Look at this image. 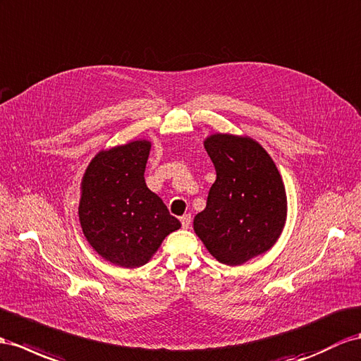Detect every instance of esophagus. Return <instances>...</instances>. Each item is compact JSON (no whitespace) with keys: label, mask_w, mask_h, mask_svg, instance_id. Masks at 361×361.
<instances>
[{"label":"esophagus","mask_w":361,"mask_h":361,"mask_svg":"<svg viewBox=\"0 0 361 361\" xmlns=\"http://www.w3.org/2000/svg\"><path fill=\"white\" fill-rule=\"evenodd\" d=\"M180 221H181V227H183V228H189L192 216H190L189 214H186V215H183V216L180 218Z\"/></svg>","instance_id":"1"}]
</instances>
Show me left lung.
Instances as JSON below:
<instances>
[{
  "mask_svg": "<svg viewBox=\"0 0 361 361\" xmlns=\"http://www.w3.org/2000/svg\"><path fill=\"white\" fill-rule=\"evenodd\" d=\"M204 147L216 180L193 230L215 259L241 265L270 250L282 233L286 195L281 173L264 147L248 137L215 134Z\"/></svg>",
  "mask_w": 361,
  "mask_h": 361,
  "instance_id": "1",
  "label": "left lung"
}]
</instances>
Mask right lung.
<instances>
[{"instance_id":"right-lung-1","label":"right lung","mask_w":361,"mask_h":361,"mask_svg":"<svg viewBox=\"0 0 361 361\" xmlns=\"http://www.w3.org/2000/svg\"><path fill=\"white\" fill-rule=\"evenodd\" d=\"M151 143L131 142L99 152L82 180L79 219L90 245L106 261L135 269L181 227L146 186Z\"/></svg>"}]
</instances>
